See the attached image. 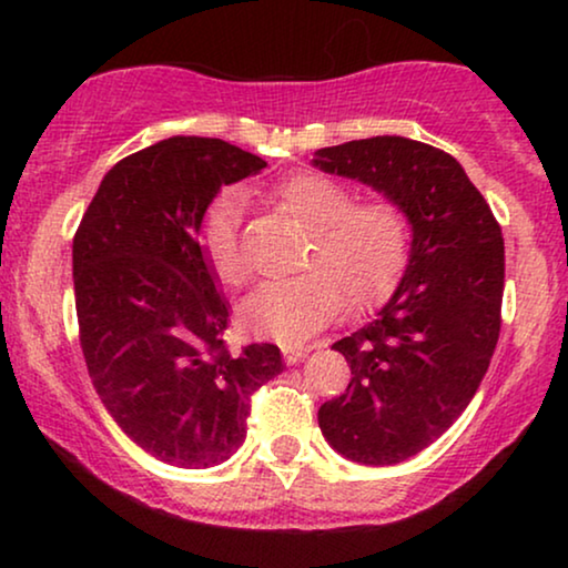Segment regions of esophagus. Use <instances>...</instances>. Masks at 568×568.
Instances as JSON below:
<instances>
[{"mask_svg":"<svg viewBox=\"0 0 568 568\" xmlns=\"http://www.w3.org/2000/svg\"><path fill=\"white\" fill-rule=\"evenodd\" d=\"M313 352V346H305V344H282V354H284V362L286 364H297L302 356H307Z\"/></svg>","mask_w":568,"mask_h":568,"instance_id":"34e87169","label":"esophagus"}]
</instances>
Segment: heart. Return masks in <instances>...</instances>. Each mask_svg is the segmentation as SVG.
Returning <instances> with one entry per match:
<instances>
[{
  "mask_svg": "<svg viewBox=\"0 0 568 568\" xmlns=\"http://www.w3.org/2000/svg\"><path fill=\"white\" fill-rule=\"evenodd\" d=\"M266 199L307 224L302 274L261 284L243 305V323L258 336L305 338L341 305L359 310L390 292L406 268L410 220L390 196L356 199L338 178L300 170L276 181ZM199 243L214 276L227 286L247 278L240 251V199L224 191L204 209Z\"/></svg>",
  "mask_w": 568,
  "mask_h": 568,
  "instance_id": "1",
  "label": "heart"
}]
</instances>
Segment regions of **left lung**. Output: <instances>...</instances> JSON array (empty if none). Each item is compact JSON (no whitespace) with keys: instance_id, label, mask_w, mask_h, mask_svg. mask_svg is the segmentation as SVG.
<instances>
[{"instance_id":"left-lung-1","label":"left lung","mask_w":568,"mask_h":568,"mask_svg":"<svg viewBox=\"0 0 568 568\" xmlns=\"http://www.w3.org/2000/svg\"><path fill=\"white\" fill-rule=\"evenodd\" d=\"M313 162L398 201L414 230L390 302L333 344L352 383L317 410L336 453L395 465L457 422L491 364L501 331V227L460 162L432 144L356 139L317 150Z\"/></svg>"}]
</instances>
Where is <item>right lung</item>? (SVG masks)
<instances>
[{
	"instance_id": "obj_1",
	"label": "right lung",
	"mask_w": 568,
	"mask_h": 568,
	"mask_svg": "<svg viewBox=\"0 0 568 568\" xmlns=\"http://www.w3.org/2000/svg\"><path fill=\"white\" fill-rule=\"evenodd\" d=\"M266 168L222 139L173 136L108 170L74 232V302L92 385L162 463L212 468L243 445L274 344L230 352L227 302L199 245L216 191Z\"/></svg>"
}]
</instances>
